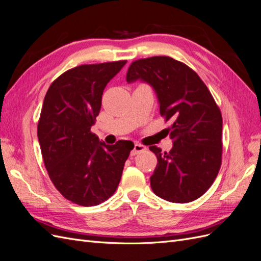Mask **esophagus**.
Listing matches in <instances>:
<instances>
[{"label":"esophagus","instance_id":"1","mask_svg":"<svg viewBox=\"0 0 261 261\" xmlns=\"http://www.w3.org/2000/svg\"><path fill=\"white\" fill-rule=\"evenodd\" d=\"M145 149H146V147H145V146L140 145V144H135V145H134V149L132 150L130 154H132V155H136V154H138L139 152L144 151Z\"/></svg>","mask_w":261,"mask_h":261}]
</instances>
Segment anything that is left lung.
<instances>
[{
	"mask_svg": "<svg viewBox=\"0 0 261 261\" xmlns=\"http://www.w3.org/2000/svg\"><path fill=\"white\" fill-rule=\"evenodd\" d=\"M143 81L154 89L160 114L171 121L173 147L149 149L158 163L150 185L160 198L185 203L199 198L215 181L222 161V115L195 70L169 57L134 61L126 81Z\"/></svg>",
	"mask_w": 261,
	"mask_h": 261,
	"instance_id": "left-lung-1",
	"label": "left lung"
}]
</instances>
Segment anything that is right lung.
Masks as SVG:
<instances>
[{
	"mask_svg": "<svg viewBox=\"0 0 261 261\" xmlns=\"http://www.w3.org/2000/svg\"><path fill=\"white\" fill-rule=\"evenodd\" d=\"M126 61L85 64L66 70L49 87L38 122L44 167L64 198L85 207L111 197L121 180L134 144L106 145L91 126L107 84Z\"/></svg>",
	"mask_w": 261,
	"mask_h": 261,
	"instance_id": "add662e5",
	"label": "right lung"
}]
</instances>
